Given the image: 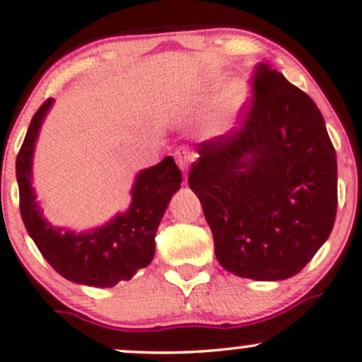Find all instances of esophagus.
Here are the masks:
<instances>
[{
	"label": "esophagus",
	"instance_id": "34e87169",
	"mask_svg": "<svg viewBox=\"0 0 362 362\" xmlns=\"http://www.w3.org/2000/svg\"><path fill=\"white\" fill-rule=\"evenodd\" d=\"M174 156H176V163H177V166L181 168L182 176L186 177V176H188L189 166H191V163H193V160H194L196 154L191 153L188 147H180V149H177L176 153H174Z\"/></svg>",
	"mask_w": 362,
	"mask_h": 362
}]
</instances>
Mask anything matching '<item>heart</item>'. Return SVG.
Masks as SVG:
<instances>
[{
	"instance_id": "1",
	"label": "heart",
	"mask_w": 362,
	"mask_h": 362,
	"mask_svg": "<svg viewBox=\"0 0 362 362\" xmlns=\"http://www.w3.org/2000/svg\"><path fill=\"white\" fill-rule=\"evenodd\" d=\"M248 88L242 82H231L228 87L223 92L221 102H220V119L221 124L228 126L233 122L242 110L245 109L248 102Z\"/></svg>"
}]
</instances>
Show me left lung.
<instances>
[{"instance_id": "8db88e82", "label": "left lung", "mask_w": 362, "mask_h": 362, "mask_svg": "<svg viewBox=\"0 0 362 362\" xmlns=\"http://www.w3.org/2000/svg\"><path fill=\"white\" fill-rule=\"evenodd\" d=\"M194 149L188 182L223 269L260 282L297 275L337 209L336 151L315 102L260 64L242 126Z\"/></svg>"}]
</instances>
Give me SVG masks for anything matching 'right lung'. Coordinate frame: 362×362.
Here are the masks:
<instances>
[{
	"label": "right lung",
	"mask_w": 362,
	"mask_h": 362,
	"mask_svg": "<svg viewBox=\"0 0 362 362\" xmlns=\"http://www.w3.org/2000/svg\"><path fill=\"white\" fill-rule=\"evenodd\" d=\"M53 99H48L31 119L16 158L20 211L25 228L45 260L62 276L90 287H114L131 280L137 270L153 262L156 231L173 194L181 188V171L171 156L137 173L127 211L117 213L105 225L88 231L58 228L43 218L33 181V154L40 129Z\"/></svg>",
	"instance_id": "1"
}]
</instances>
